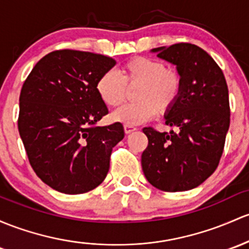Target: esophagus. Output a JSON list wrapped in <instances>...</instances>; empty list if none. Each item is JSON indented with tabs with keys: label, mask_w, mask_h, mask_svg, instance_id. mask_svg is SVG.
Returning <instances> with one entry per match:
<instances>
[{
	"label": "esophagus",
	"mask_w": 249,
	"mask_h": 249,
	"mask_svg": "<svg viewBox=\"0 0 249 249\" xmlns=\"http://www.w3.org/2000/svg\"><path fill=\"white\" fill-rule=\"evenodd\" d=\"M136 130V127L134 125H130V124H124V133L125 134H130L132 132Z\"/></svg>",
	"instance_id": "34e87169"
}]
</instances>
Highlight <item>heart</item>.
Wrapping results in <instances>:
<instances>
[{"label":"heart","mask_w":249,"mask_h":249,"mask_svg":"<svg viewBox=\"0 0 249 249\" xmlns=\"http://www.w3.org/2000/svg\"><path fill=\"white\" fill-rule=\"evenodd\" d=\"M136 88L134 103L125 104L113 114V120L124 124H140L159 111L170 113L177 103L183 78L175 69L162 61L147 57H133L114 70L103 72L96 82V92L108 107H119L127 100L128 88Z\"/></svg>","instance_id":"obj_1"}]
</instances>
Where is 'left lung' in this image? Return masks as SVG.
Returning a JSON list of instances; mask_svg holds the SVG:
<instances>
[{
    "mask_svg": "<svg viewBox=\"0 0 249 249\" xmlns=\"http://www.w3.org/2000/svg\"><path fill=\"white\" fill-rule=\"evenodd\" d=\"M177 65L183 89L165 124L177 132H142L148 145L141 156L147 180L166 192L200 185L218 166L231 124L228 85L220 66L200 47L179 42L152 50Z\"/></svg>",
    "mask_w": 249,
    "mask_h": 249,
    "instance_id": "left-lung-1",
    "label": "left lung"
}]
</instances>
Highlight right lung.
<instances>
[{"instance_id": "obj_1", "label": "right lung", "mask_w": 249, "mask_h": 249, "mask_svg": "<svg viewBox=\"0 0 249 249\" xmlns=\"http://www.w3.org/2000/svg\"><path fill=\"white\" fill-rule=\"evenodd\" d=\"M115 64L103 54L53 51L23 83L18 133L34 172L57 191L84 194L107 177L113 147L124 129L120 122L96 125L109 113L96 82Z\"/></svg>"}]
</instances>
